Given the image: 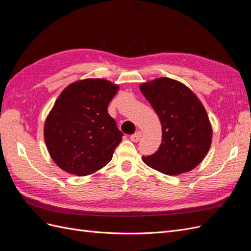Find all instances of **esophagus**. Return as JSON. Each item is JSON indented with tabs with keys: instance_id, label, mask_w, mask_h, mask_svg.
Here are the masks:
<instances>
[{
	"instance_id": "1",
	"label": "esophagus",
	"mask_w": 251,
	"mask_h": 251,
	"mask_svg": "<svg viewBox=\"0 0 251 251\" xmlns=\"http://www.w3.org/2000/svg\"><path fill=\"white\" fill-rule=\"evenodd\" d=\"M140 137H141V132H136L135 134H133V135H131V137H130V139L133 141V142H138L139 140H140Z\"/></svg>"
}]
</instances>
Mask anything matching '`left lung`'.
<instances>
[{
  "label": "left lung",
  "instance_id": "obj_1",
  "mask_svg": "<svg viewBox=\"0 0 251 251\" xmlns=\"http://www.w3.org/2000/svg\"><path fill=\"white\" fill-rule=\"evenodd\" d=\"M160 119L162 142L155 154L142 157L150 168L165 175L191 172L206 156L212 128L204 105L184 83L160 77L139 86Z\"/></svg>",
  "mask_w": 251,
  "mask_h": 251
}]
</instances>
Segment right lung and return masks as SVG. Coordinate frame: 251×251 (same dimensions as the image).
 Returning <instances> with one entry per match:
<instances>
[{
	"label": "right lung",
	"mask_w": 251,
	"mask_h": 251,
	"mask_svg": "<svg viewBox=\"0 0 251 251\" xmlns=\"http://www.w3.org/2000/svg\"><path fill=\"white\" fill-rule=\"evenodd\" d=\"M119 86L102 78L74 81L59 94L44 126V139L55 164L88 176L107 165L123 140L108 113Z\"/></svg>",
	"instance_id": "1"
}]
</instances>
